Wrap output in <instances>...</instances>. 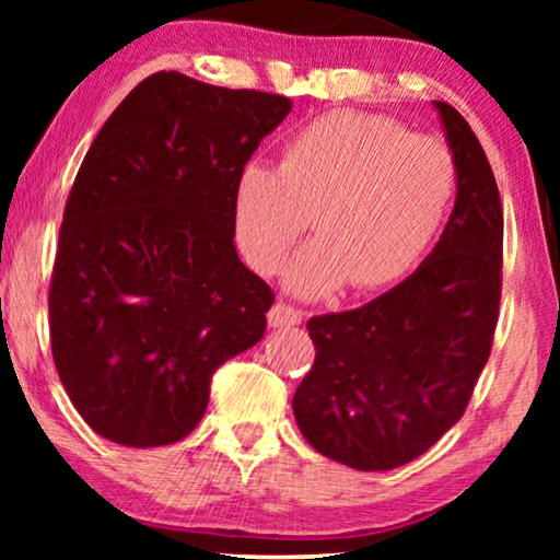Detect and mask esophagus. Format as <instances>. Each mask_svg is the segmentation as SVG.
<instances>
[{"label": "esophagus", "mask_w": 560, "mask_h": 560, "mask_svg": "<svg viewBox=\"0 0 560 560\" xmlns=\"http://www.w3.org/2000/svg\"><path fill=\"white\" fill-rule=\"evenodd\" d=\"M267 320H270L272 328H290V326L301 324L303 313L288 303H275L270 313H267Z\"/></svg>", "instance_id": "34e87169"}]
</instances>
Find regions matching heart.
<instances>
[{"instance_id": "b5f03b06", "label": "heart", "mask_w": 560, "mask_h": 560, "mask_svg": "<svg viewBox=\"0 0 560 560\" xmlns=\"http://www.w3.org/2000/svg\"><path fill=\"white\" fill-rule=\"evenodd\" d=\"M456 160L435 137L362 112H331L288 137L280 167L236 173L232 229L252 270H282L311 224L318 236L285 275V290L320 298L351 282L387 288L439 236L456 196Z\"/></svg>"}]
</instances>
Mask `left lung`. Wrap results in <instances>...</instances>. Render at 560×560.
Returning <instances> with one entry per match:
<instances>
[{"label":"left lung","mask_w":560,"mask_h":560,"mask_svg":"<svg viewBox=\"0 0 560 560\" xmlns=\"http://www.w3.org/2000/svg\"><path fill=\"white\" fill-rule=\"evenodd\" d=\"M456 160V201L418 270L362 308L308 320L316 362L293 412L318 454L389 471L425 454L464 416L500 311L502 201L477 135L433 102Z\"/></svg>","instance_id":"obj_1"}]
</instances>
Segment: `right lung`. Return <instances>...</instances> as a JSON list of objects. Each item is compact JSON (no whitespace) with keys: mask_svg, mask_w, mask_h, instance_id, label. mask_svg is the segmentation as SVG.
<instances>
[{"mask_svg":"<svg viewBox=\"0 0 560 560\" xmlns=\"http://www.w3.org/2000/svg\"><path fill=\"white\" fill-rule=\"evenodd\" d=\"M293 104L160 71L83 158L50 282V343L73 408L119 446L201 423L211 374L265 336L272 290L236 255L232 190Z\"/></svg>","mask_w":560,"mask_h":560,"instance_id":"right-lung-1","label":"right lung"}]
</instances>
